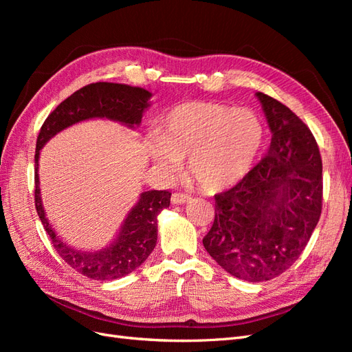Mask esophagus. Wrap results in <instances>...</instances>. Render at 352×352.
Wrapping results in <instances>:
<instances>
[{
    "mask_svg": "<svg viewBox=\"0 0 352 352\" xmlns=\"http://www.w3.org/2000/svg\"><path fill=\"white\" fill-rule=\"evenodd\" d=\"M189 199L190 198L188 195H185V194H173L172 195V204H176V206L185 204V202H188Z\"/></svg>",
    "mask_w": 352,
    "mask_h": 352,
    "instance_id": "34e87169",
    "label": "esophagus"
}]
</instances>
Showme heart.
I'll list each match as a JSON object with an SVG mask.
<instances>
[{
  "label": "heart",
  "mask_w": 352,
  "mask_h": 352,
  "mask_svg": "<svg viewBox=\"0 0 352 352\" xmlns=\"http://www.w3.org/2000/svg\"><path fill=\"white\" fill-rule=\"evenodd\" d=\"M158 141L148 144L153 162L173 173L188 157V172L198 185L217 192L250 172L263 145L264 129L248 109L216 102H186L160 124Z\"/></svg>",
  "instance_id": "1"
}]
</instances>
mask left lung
I'll return each mask as SVG.
<instances>
[{
    "mask_svg": "<svg viewBox=\"0 0 352 352\" xmlns=\"http://www.w3.org/2000/svg\"><path fill=\"white\" fill-rule=\"evenodd\" d=\"M272 132L269 153L238 185L214 197L202 239L221 269L248 282L270 280L298 260L322 212V157L313 133L289 109L257 92Z\"/></svg>",
    "mask_w": 352,
    "mask_h": 352,
    "instance_id": "1",
    "label": "left lung"
}]
</instances>
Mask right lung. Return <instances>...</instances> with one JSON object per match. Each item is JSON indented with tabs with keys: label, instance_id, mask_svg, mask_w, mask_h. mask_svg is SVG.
I'll return each instance as SVG.
<instances>
[{
	"label": "right lung",
	"instance_id": "right-lung-1",
	"mask_svg": "<svg viewBox=\"0 0 352 352\" xmlns=\"http://www.w3.org/2000/svg\"><path fill=\"white\" fill-rule=\"evenodd\" d=\"M153 94L140 87L97 82L72 94L52 111L41 127L35 153V206L56 251L72 269L94 280L123 278L148 258L157 243V217L170 206L168 190H146L127 212L116 238L101 250H79L63 241L47 219L39 188V154L61 131L91 119H109L129 129L140 127Z\"/></svg>",
	"mask_w": 352,
	"mask_h": 352
}]
</instances>
